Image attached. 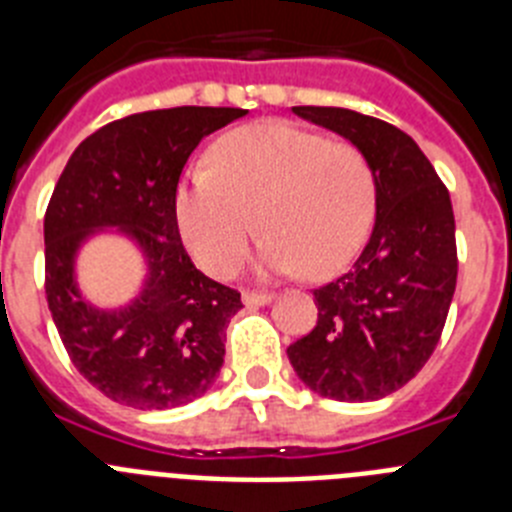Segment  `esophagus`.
<instances>
[{"label":"esophagus","mask_w":512,"mask_h":512,"mask_svg":"<svg viewBox=\"0 0 512 512\" xmlns=\"http://www.w3.org/2000/svg\"><path fill=\"white\" fill-rule=\"evenodd\" d=\"M271 300H274V295H269V292H243V302H246L248 307L269 305Z\"/></svg>","instance_id":"34e87169"}]
</instances>
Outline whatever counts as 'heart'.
Segmentation results:
<instances>
[{
  "mask_svg": "<svg viewBox=\"0 0 512 512\" xmlns=\"http://www.w3.org/2000/svg\"><path fill=\"white\" fill-rule=\"evenodd\" d=\"M377 184L351 143L292 122H256L217 140L212 166L192 169L176 189L184 246L212 277H230L259 228L261 266L333 277L364 246Z\"/></svg>",
  "mask_w": 512,
  "mask_h": 512,
  "instance_id": "1",
  "label": "heart"
}]
</instances>
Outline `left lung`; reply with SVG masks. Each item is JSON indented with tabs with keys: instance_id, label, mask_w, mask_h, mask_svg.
I'll use <instances>...</instances> for the list:
<instances>
[{
	"instance_id": "left-lung-1",
	"label": "left lung",
	"mask_w": 512,
	"mask_h": 512,
	"mask_svg": "<svg viewBox=\"0 0 512 512\" xmlns=\"http://www.w3.org/2000/svg\"><path fill=\"white\" fill-rule=\"evenodd\" d=\"M351 140L377 184V217L354 266L315 289L318 323L287 348L297 377L341 402L397 392L431 359L456 289L449 189L408 133L343 107H292Z\"/></svg>"
}]
</instances>
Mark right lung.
Returning <instances> with one entry per match:
<instances>
[{
  "label": "right lung",
  "instance_id": "1",
  "mask_svg": "<svg viewBox=\"0 0 512 512\" xmlns=\"http://www.w3.org/2000/svg\"><path fill=\"white\" fill-rule=\"evenodd\" d=\"M248 110L171 107L128 115L81 140L45 210V300L69 359L110 400L138 410L179 408L205 395L225 356L241 292L205 277L184 251L174 215L187 158L205 135ZM102 227L147 256L144 292L97 311L80 297L73 259Z\"/></svg>",
  "mask_w": 512,
  "mask_h": 512
}]
</instances>
